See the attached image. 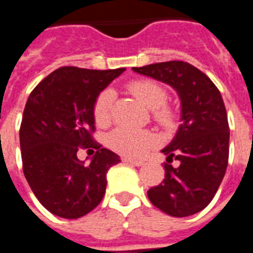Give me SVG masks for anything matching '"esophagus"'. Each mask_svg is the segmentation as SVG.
<instances>
[{
  "mask_svg": "<svg viewBox=\"0 0 253 253\" xmlns=\"http://www.w3.org/2000/svg\"><path fill=\"white\" fill-rule=\"evenodd\" d=\"M122 161H123V163H126V164L134 165V167H141V165H143V161H139V160H134V159H127V157L122 159Z\"/></svg>",
  "mask_w": 253,
  "mask_h": 253,
  "instance_id": "obj_1",
  "label": "esophagus"
}]
</instances>
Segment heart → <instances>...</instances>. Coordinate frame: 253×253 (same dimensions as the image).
Listing matches in <instances>:
<instances>
[{
    "label": "heart",
    "instance_id": "heart-1",
    "mask_svg": "<svg viewBox=\"0 0 253 253\" xmlns=\"http://www.w3.org/2000/svg\"><path fill=\"white\" fill-rule=\"evenodd\" d=\"M128 92L135 96L146 108L152 110L154 121L161 126L169 127L175 122V112L165 104L168 93L163 85L153 80H135L127 85ZM115 93L110 88L101 90L93 103V118L97 126H108L112 121ZM157 143V137L149 130L131 127H118L107 137V145L118 154L138 159L148 153Z\"/></svg>",
    "mask_w": 253,
    "mask_h": 253
}]
</instances>
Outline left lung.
<instances>
[{"label": "left lung", "instance_id": "1", "mask_svg": "<svg viewBox=\"0 0 253 253\" xmlns=\"http://www.w3.org/2000/svg\"><path fill=\"white\" fill-rule=\"evenodd\" d=\"M134 72L175 89L181 125L161 152L167 154L165 179L148 191L149 201L172 217H188L212 201L229 159V123L222 96L210 78L183 61L132 67ZM179 161L177 167L170 163Z\"/></svg>", "mask_w": 253, "mask_h": 253}]
</instances>
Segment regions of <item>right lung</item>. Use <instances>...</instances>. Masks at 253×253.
<instances>
[{
	"mask_svg": "<svg viewBox=\"0 0 253 253\" xmlns=\"http://www.w3.org/2000/svg\"><path fill=\"white\" fill-rule=\"evenodd\" d=\"M125 67L90 70L63 66L36 85L20 126L23 170L31 190L58 217L74 219L92 211L105 194L107 172L119 156L94 142L93 103ZM96 153L89 163L78 148Z\"/></svg>",
	"mask_w": 253,
	"mask_h": 253,
	"instance_id": "obj_1",
	"label": "right lung"
}]
</instances>
